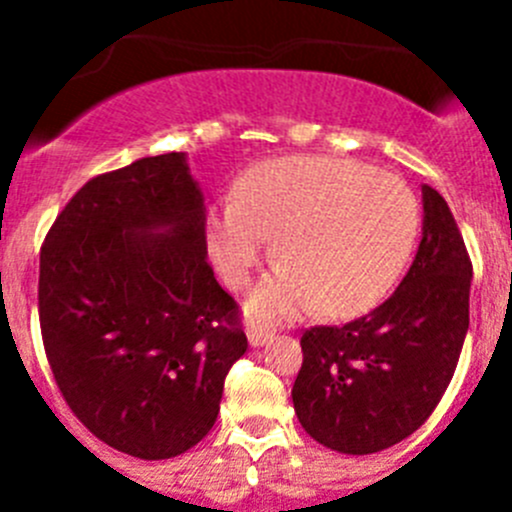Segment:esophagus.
Masks as SVG:
<instances>
[{
    "mask_svg": "<svg viewBox=\"0 0 512 512\" xmlns=\"http://www.w3.org/2000/svg\"><path fill=\"white\" fill-rule=\"evenodd\" d=\"M246 338H248V346L259 348V346H266V343L274 338V333H271L269 328H261V325H248Z\"/></svg>",
    "mask_w": 512,
    "mask_h": 512,
    "instance_id": "1",
    "label": "esophagus"
}]
</instances>
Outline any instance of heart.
Returning <instances> with one entry per match:
<instances>
[{"label":"heart","mask_w":512,"mask_h":512,"mask_svg":"<svg viewBox=\"0 0 512 512\" xmlns=\"http://www.w3.org/2000/svg\"><path fill=\"white\" fill-rule=\"evenodd\" d=\"M238 200L207 210V251L228 287H243L271 248L282 264L251 289V318H292L318 305L351 318L377 305L408 264L418 200L387 171L330 156H289L248 169Z\"/></svg>","instance_id":"1"}]
</instances>
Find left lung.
<instances>
[{
  "instance_id": "1",
  "label": "left lung",
  "mask_w": 512,
  "mask_h": 512,
  "mask_svg": "<svg viewBox=\"0 0 512 512\" xmlns=\"http://www.w3.org/2000/svg\"><path fill=\"white\" fill-rule=\"evenodd\" d=\"M472 264L449 205L423 184V238L395 295L341 328L302 336L292 402L338 454H377L415 433L454 377L469 330Z\"/></svg>"
}]
</instances>
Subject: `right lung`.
I'll use <instances>...</instances> for the list:
<instances>
[{"mask_svg":"<svg viewBox=\"0 0 512 512\" xmlns=\"http://www.w3.org/2000/svg\"><path fill=\"white\" fill-rule=\"evenodd\" d=\"M38 305L58 390L99 441L156 461L210 433L248 341L207 264L187 153L138 158L71 197L40 251Z\"/></svg>","mask_w":512,"mask_h":512,"instance_id":"right-lung-1","label":"right lung"}]
</instances>
